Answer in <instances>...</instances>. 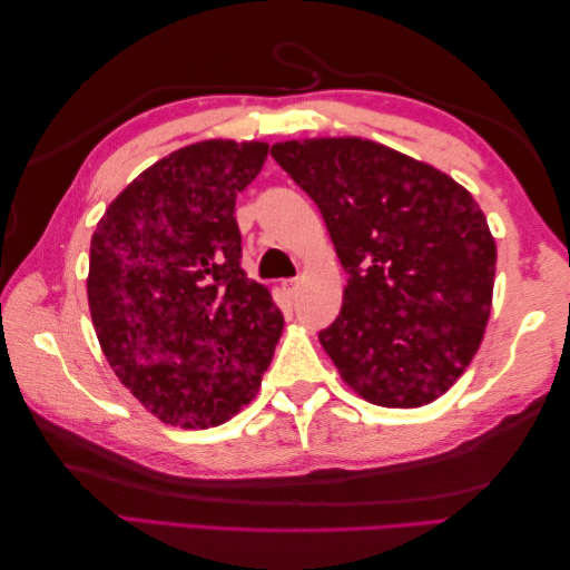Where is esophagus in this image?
Here are the masks:
<instances>
[{
    "label": "esophagus",
    "mask_w": 570,
    "mask_h": 570,
    "mask_svg": "<svg viewBox=\"0 0 570 570\" xmlns=\"http://www.w3.org/2000/svg\"><path fill=\"white\" fill-rule=\"evenodd\" d=\"M282 286H284V292H286V294L296 296V294H298V286H301V282H298V278H286V282H284Z\"/></svg>",
    "instance_id": "1"
}]
</instances>
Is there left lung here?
Returning <instances> with one entry per match:
<instances>
[{"instance_id":"1","label":"left lung","mask_w":570,"mask_h":570,"mask_svg":"<svg viewBox=\"0 0 570 570\" xmlns=\"http://www.w3.org/2000/svg\"><path fill=\"white\" fill-rule=\"evenodd\" d=\"M347 274L343 308L318 333L345 384L414 409L458 382L485 335L498 247L470 193L439 168L360 137L278 141Z\"/></svg>"}]
</instances>
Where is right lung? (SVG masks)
I'll return each mask as SVG.
<instances>
[{
	"instance_id": "1",
	"label": "right lung",
	"mask_w": 570,
	"mask_h": 570,
	"mask_svg": "<svg viewBox=\"0 0 570 570\" xmlns=\"http://www.w3.org/2000/svg\"><path fill=\"white\" fill-rule=\"evenodd\" d=\"M269 144L208 139L119 193L90 242L88 301L110 367L144 409L210 429L249 404L284 331L269 288L239 266L237 193Z\"/></svg>"
}]
</instances>
